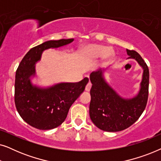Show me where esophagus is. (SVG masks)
<instances>
[{
    "instance_id": "obj_1",
    "label": "esophagus",
    "mask_w": 161,
    "mask_h": 161,
    "mask_svg": "<svg viewBox=\"0 0 161 161\" xmlns=\"http://www.w3.org/2000/svg\"><path fill=\"white\" fill-rule=\"evenodd\" d=\"M91 88H92V83H90V82H89V83H87L86 86V91L89 92L90 89H91Z\"/></svg>"
}]
</instances>
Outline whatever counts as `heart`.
Listing matches in <instances>:
<instances>
[{
  "instance_id": "obj_1",
  "label": "heart",
  "mask_w": 161,
  "mask_h": 161,
  "mask_svg": "<svg viewBox=\"0 0 161 161\" xmlns=\"http://www.w3.org/2000/svg\"><path fill=\"white\" fill-rule=\"evenodd\" d=\"M114 52L111 50H109L108 48L104 47L102 45H92L88 46L86 50V56L88 60H94V59L103 58L106 56L105 58L107 60L113 58Z\"/></svg>"
}]
</instances>
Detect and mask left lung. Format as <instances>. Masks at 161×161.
Segmentation results:
<instances>
[{"label":"left lung","instance_id":"1","mask_svg":"<svg viewBox=\"0 0 161 161\" xmlns=\"http://www.w3.org/2000/svg\"><path fill=\"white\" fill-rule=\"evenodd\" d=\"M127 58H133L143 69L138 93L130 99L123 98L106 82L103 71L90 74L89 115L92 122L102 130L118 132L131 126L138 119L146 108L149 94V69L142 56L135 50L127 49Z\"/></svg>","mask_w":161,"mask_h":161}]
</instances>
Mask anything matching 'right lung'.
Returning <instances> with one entry per match:
<instances>
[{"label": "right lung", "instance_id": "1", "mask_svg": "<svg viewBox=\"0 0 161 161\" xmlns=\"http://www.w3.org/2000/svg\"><path fill=\"white\" fill-rule=\"evenodd\" d=\"M74 39L50 40L33 47L22 59L16 71L14 103L22 119L39 130H51L64 122L69 108L84 91L89 82L85 78L78 83H59L42 88L33 85L36 75L35 64L44 50L58 48L73 42Z\"/></svg>", "mask_w": 161, "mask_h": 161}]
</instances>
